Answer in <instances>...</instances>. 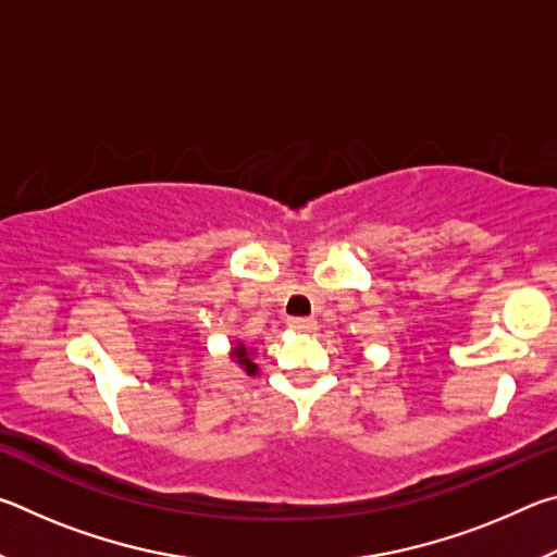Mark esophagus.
<instances>
[{"instance_id": "34e87169", "label": "esophagus", "mask_w": 557, "mask_h": 557, "mask_svg": "<svg viewBox=\"0 0 557 557\" xmlns=\"http://www.w3.org/2000/svg\"><path fill=\"white\" fill-rule=\"evenodd\" d=\"M287 324L292 329H297V332H312V329L317 326L314 319H309V317H292V319H287Z\"/></svg>"}]
</instances>
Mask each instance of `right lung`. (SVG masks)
Listing matches in <instances>:
<instances>
[{
	"mask_svg": "<svg viewBox=\"0 0 557 557\" xmlns=\"http://www.w3.org/2000/svg\"><path fill=\"white\" fill-rule=\"evenodd\" d=\"M235 358H238V363H240L243 369L248 371V373H256V371H258V366L250 361V354H248V348H245V346L235 348Z\"/></svg>",
	"mask_w": 557,
	"mask_h": 557,
	"instance_id": "1",
	"label": "right lung"
}]
</instances>
